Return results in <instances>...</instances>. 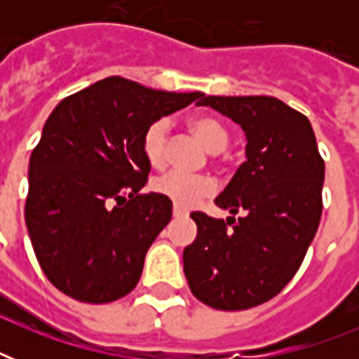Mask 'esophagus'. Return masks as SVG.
<instances>
[{
	"label": "esophagus",
	"instance_id": "esophagus-1",
	"mask_svg": "<svg viewBox=\"0 0 359 359\" xmlns=\"http://www.w3.org/2000/svg\"><path fill=\"white\" fill-rule=\"evenodd\" d=\"M186 216H188V214H186V210H182V208L175 205V207H173V218H186Z\"/></svg>",
	"mask_w": 359,
	"mask_h": 359
}]
</instances>
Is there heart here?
Wrapping results in <instances>:
<instances>
[{"mask_svg":"<svg viewBox=\"0 0 359 359\" xmlns=\"http://www.w3.org/2000/svg\"><path fill=\"white\" fill-rule=\"evenodd\" d=\"M188 126H190L191 134L196 135L210 152L224 151L227 141H229V135H227L224 124L210 115H196L188 121ZM168 134L169 124L165 119H158L147 126L143 140H141V149H143V156L152 168L158 169L165 163ZM152 188L156 194L173 201L177 207L190 208L203 197L212 196L216 184L203 175L173 171V173L163 175V177L154 180Z\"/></svg>","mask_w":359,"mask_h":359,"instance_id":"obj_1","label":"heart"}]
</instances>
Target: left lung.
<instances>
[{
	"mask_svg": "<svg viewBox=\"0 0 359 359\" xmlns=\"http://www.w3.org/2000/svg\"><path fill=\"white\" fill-rule=\"evenodd\" d=\"M197 106L244 130L245 162L214 203L245 214L225 224L191 212L197 236L182 253L186 279L197 300L214 309H250L283 290L315 238L324 160L309 119L278 98L203 95Z\"/></svg>",
	"mask_w": 359,
	"mask_h": 359,
	"instance_id": "1",
	"label": "left lung"
}]
</instances>
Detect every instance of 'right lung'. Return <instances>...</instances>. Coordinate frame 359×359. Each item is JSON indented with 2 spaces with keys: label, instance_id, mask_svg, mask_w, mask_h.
I'll use <instances>...</instances> for the list:
<instances>
[{
  "label": "right lung",
  "instance_id": "right-lung-1",
  "mask_svg": "<svg viewBox=\"0 0 359 359\" xmlns=\"http://www.w3.org/2000/svg\"><path fill=\"white\" fill-rule=\"evenodd\" d=\"M203 93L154 91L109 76L55 106L29 158L25 225L42 272L70 298L119 300L141 278L171 201L141 194L147 126Z\"/></svg>",
  "mask_w": 359,
  "mask_h": 359
}]
</instances>
